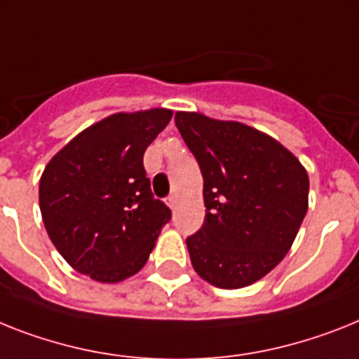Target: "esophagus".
Masks as SVG:
<instances>
[{"mask_svg": "<svg viewBox=\"0 0 359 359\" xmlns=\"http://www.w3.org/2000/svg\"><path fill=\"white\" fill-rule=\"evenodd\" d=\"M167 205L170 207V209H176V205H177V196H176V194H172V196L167 198Z\"/></svg>", "mask_w": 359, "mask_h": 359, "instance_id": "esophagus-1", "label": "esophagus"}]
</instances>
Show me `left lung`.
Masks as SVG:
<instances>
[{"instance_id": "8db88e82", "label": "left lung", "mask_w": 359, "mask_h": 359, "mask_svg": "<svg viewBox=\"0 0 359 359\" xmlns=\"http://www.w3.org/2000/svg\"><path fill=\"white\" fill-rule=\"evenodd\" d=\"M203 176L205 222L187 238L192 268L222 290L250 286L292 248L308 211L306 168L268 133L238 121L176 111Z\"/></svg>"}]
</instances>
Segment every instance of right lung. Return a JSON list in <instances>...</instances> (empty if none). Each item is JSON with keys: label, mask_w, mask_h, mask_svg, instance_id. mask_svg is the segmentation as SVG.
<instances>
[{"label": "right lung", "mask_w": 359, "mask_h": 359, "mask_svg": "<svg viewBox=\"0 0 359 359\" xmlns=\"http://www.w3.org/2000/svg\"><path fill=\"white\" fill-rule=\"evenodd\" d=\"M170 119L167 108L108 115L46 165L38 189L41 220L75 271L115 284L147 264L170 211L152 196L143 156Z\"/></svg>", "instance_id": "1"}]
</instances>
